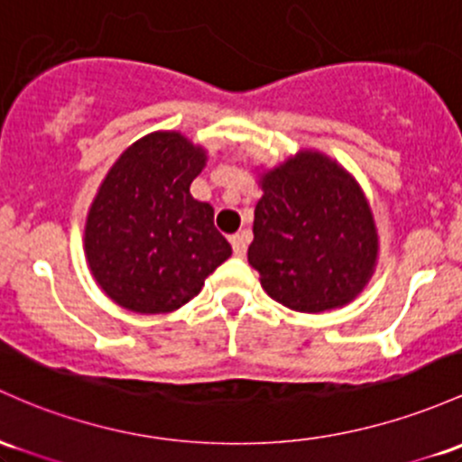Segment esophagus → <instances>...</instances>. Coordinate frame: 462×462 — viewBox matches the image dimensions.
<instances>
[{"label": "esophagus", "mask_w": 462, "mask_h": 462, "mask_svg": "<svg viewBox=\"0 0 462 462\" xmlns=\"http://www.w3.org/2000/svg\"><path fill=\"white\" fill-rule=\"evenodd\" d=\"M230 243H232V252H235V256H245L247 243H250V235H247V232H239V235H232L230 236Z\"/></svg>", "instance_id": "esophagus-1"}]
</instances>
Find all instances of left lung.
<instances>
[{
	"label": "left lung",
	"instance_id": "1",
	"mask_svg": "<svg viewBox=\"0 0 462 462\" xmlns=\"http://www.w3.org/2000/svg\"><path fill=\"white\" fill-rule=\"evenodd\" d=\"M247 261L261 285L293 311L353 300L371 278L377 232L355 180L320 153H298L263 177Z\"/></svg>",
	"mask_w": 462,
	"mask_h": 462
}]
</instances>
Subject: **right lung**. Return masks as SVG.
<instances>
[{
  "instance_id": "add662e5",
  "label": "right lung",
  "mask_w": 462,
  "mask_h": 462,
  "mask_svg": "<svg viewBox=\"0 0 462 462\" xmlns=\"http://www.w3.org/2000/svg\"><path fill=\"white\" fill-rule=\"evenodd\" d=\"M204 151L180 134H151L105 177L85 227L91 273L135 313L175 311L232 254L210 204L192 199Z\"/></svg>"
}]
</instances>
